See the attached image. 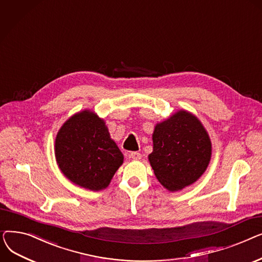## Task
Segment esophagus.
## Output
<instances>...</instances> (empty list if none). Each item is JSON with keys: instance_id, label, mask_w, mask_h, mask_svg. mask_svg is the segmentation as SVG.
I'll use <instances>...</instances> for the list:
<instances>
[{"instance_id": "1", "label": "esophagus", "mask_w": 262, "mask_h": 262, "mask_svg": "<svg viewBox=\"0 0 262 262\" xmlns=\"http://www.w3.org/2000/svg\"><path fill=\"white\" fill-rule=\"evenodd\" d=\"M128 157L134 160H139V159H141V154L138 152H132L128 154Z\"/></svg>"}]
</instances>
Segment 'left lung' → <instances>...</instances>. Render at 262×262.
I'll return each instance as SVG.
<instances>
[{"label":"left lung","mask_w":262,"mask_h":262,"mask_svg":"<svg viewBox=\"0 0 262 262\" xmlns=\"http://www.w3.org/2000/svg\"><path fill=\"white\" fill-rule=\"evenodd\" d=\"M211 141L201 121L186 110L156 124L148 160L159 183L178 191L195 183L207 169Z\"/></svg>","instance_id":"obj_1"}]
</instances>
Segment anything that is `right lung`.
I'll return each mask as SVG.
<instances>
[{
    "instance_id": "obj_1",
    "label": "right lung",
    "mask_w": 262,
    "mask_h": 262,
    "mask_svg": "<svg viewBox=\"0 0 262 262\" xmlns=\"http://www.w3.org/2000/svg\"><path fill=\"white\" fill-rule=\"evenodd\" d=\"M55 157L68 180L91 191L107 188L124 159L104 120L90 110L63 123L55 139Z\"/></svg>"
}]
</instances>
